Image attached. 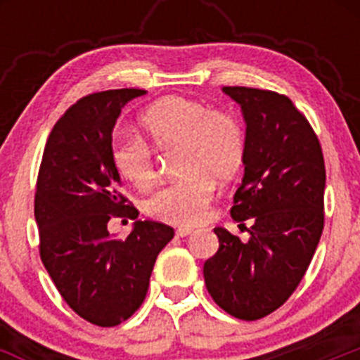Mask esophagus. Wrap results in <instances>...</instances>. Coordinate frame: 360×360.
Segmentation results:
<instances>
[{
    "label": "esophagus",
    "instance_id": "34e87169",
    "mask_svg": "<svg viewBox=\"0 0 360 360\" xmlns=\"http://www.w3.org/2000/svg\"><path fill=\"white\" fill-rule=\"evenodd\" d=\"M189 234H193V229H187V227H180V229H176V236L186 238V236H189Z\"/></svg>",
    "mask_w": 360,
    "mask_h": 360
}]
</instances>
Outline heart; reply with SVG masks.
I'll return each instance as SVG.
<instances>
[{
	"label": "heart",
	"mask_w": 360,
	"mask_h": 360,
	"mask_svg": "<svg viewBox=\"0 0 360 360\" xmlns=\"http://www.w3.org/2000/svg\"><path fill=\"white\" fill-rule=\"evenodd\" d=\"M146 141L158 151L176 153L180 180L158 189L144 203L153 218L173 225H196L207 212L212 182L227 184L243 167L247 139L236 117L186 97H165L141 119ZM117 173L136 189L155 180L149 149L139 141H117L111 148Z\"/></svg>",
	"instance_id": "heart-1"
}]
</instances>
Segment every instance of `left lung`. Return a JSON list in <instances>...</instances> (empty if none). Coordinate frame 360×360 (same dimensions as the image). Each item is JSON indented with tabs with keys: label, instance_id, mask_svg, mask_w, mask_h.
Wrapping results in <instances>:
<instances>
[{
	"label": "left lung",
	"instance_id": "8db88e82",
	"mask_svg": "<svg viewBox=\"0 0 360 360\" xmlns=\"http://www.w3.org/2000/svg\"><path fill=\"white\" fill-rule=\"evenodd\" d=\"M241 106L245 171L234 195V221L252 219L249 241L216 227L219 249L203 265L209 294L243 321L278 310L310 265L324 225L323 151L316 133L285 95L225 86Z\"/></svg>",
	"mask_w": 360,
	"mask_h": 360
}]
</instances>
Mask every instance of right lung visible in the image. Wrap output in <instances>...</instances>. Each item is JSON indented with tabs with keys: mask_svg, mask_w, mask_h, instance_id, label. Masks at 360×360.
Segmentation results:
<instances>
[{
	"mask_svg": "<svg viewBox=\"0 0 360 360\" xmlns=\"http://www.w3.org/2000/svg\"><path fill=\"white\" fill-rule=\"evenodd\" d=\"M144 94L108 90L73 104L50 133L37 176L41 262L68 307L97 326H117L141 308L158 252L174 236L151 219H136L126 240L108 231L111 216H139L120 195L111 133L122 108Z\"/></svg>",
	"mask_w": 360,
	"mask_h": 360,
	"instance_id": "obj_1",
	"label": "right lung"
}]
</instances>
